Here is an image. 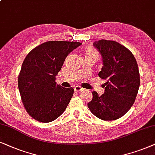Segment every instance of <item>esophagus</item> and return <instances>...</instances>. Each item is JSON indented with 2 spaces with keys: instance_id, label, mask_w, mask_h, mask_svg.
Wrapping results in <instances>:
<instances>
[{
  "instance_id": "1",
  "label": "esophagus",
  "mask_w": 155,
  "mask_h": 155,
  "mask_svg": "<svg viewBox=\"0 0 155 155\" xmlns=\"http://www.w3.org/2000/svg\"><path fill=\"white\" fill-rule=\"evenodd\" d=\"M74 90H75V91H81L84 90V88H81V86H76L75 87H74Z\"/></svg>"
}]
</instances>
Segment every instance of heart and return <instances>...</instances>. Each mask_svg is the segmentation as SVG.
<instances>
[{"instance_id": "1", "label": "heart", "mask_w": 155, "mask_h": 155, "mask_svg": "<svg viewBox=\"0 0 155 155\" xmlns=\"http://www.w3.org/2000/svg\"><path fill=\"white\" fill-rule=\"evenodd\" d=\"M86 54H98L96 52V51L92 48H88L86 49Z\"/></svg>"}]
</instances>
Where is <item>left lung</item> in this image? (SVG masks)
<instances>
[{"label": "left lung", "instance_id": "1", "mask_svg": "<svg viewBox=\"0 0 155 155\" xmlns=\"http://www.w3.org/2000/svg\"><path fill=\"white\" fill-rule=\"evenodd\" d=\"M94 46L102 57L98 76L107 81L104 94L92 93L88 107L95 116L104 120L118 119L130 110L137 96L140 84L137 61L128 49L115 41H96Z\"/></svg>", "mask_w": 155, "mask_h": 155}]
</instances>
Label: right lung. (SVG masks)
Wrapping results in <instances>:
<instances>
[{
  "label": "right lung",
  "instance_id": "right-lung-1",
  "mask_svg": "<svg viewBox=\"0 0 155 155\" xmlns=\"http://www.w3.org/2000/svg\"><path fill=\"white\" fill-rule=\"evenodd\" d=\"M81 45L49 41L33 49L24 59L18 88L25 108L34 119L49 123L64 112L74 90L57 84L56 76L68 54Z\"/></svg>",
  "mask_w": 155,
  "mask_h": 155
}]
</instances>
